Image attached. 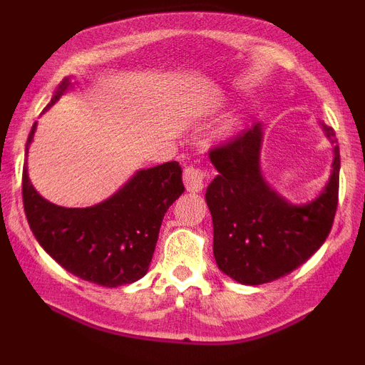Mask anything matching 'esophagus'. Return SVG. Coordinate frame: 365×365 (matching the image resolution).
Here are the masks:
<instances>
[{
	"label": "esophagus",
	"instance_id": "34e87169",
	"mask_svg": "<svg viewBox=\"0 0 365 365\" xmlns=\"http://www.w3.org/2000/svg\"><path fill=\"white\" fill-rule=\"evenodd\" d=\"M204 182H206V173H204L200 168H195V166H187L183 170V183H185V188L188 192H200L204 188Z\"/></svg>",
	"mask_w": 365,
	"mask_h": 365
}]
</instances>
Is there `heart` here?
I'll use <instances>...</instances> for the list:
<instances>
[{
    "mask_svg": "<svg viewBox=\"0 0 365 365\" xmlns=\"http://www.w3.org/2000/svg\"><path fill=\"white\" fill-rule=\"evenodd\" d=\"M230 128H232V125H226V127L220 130V135H226V133H230Z\"/></svg>",
    "mask_w": 365,
    "mask_h": 365,
    "instance_id": "1",
    "label": "heart"
}]
</instances>
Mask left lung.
<instances>
[{
  "label": "left lung",
  "instance_id": "8db88e82",
  "mask_svg": "<svg viewBox=\"0 0 365 365\" xmlns=\"http://www.w3.org/2000/svg\"><path fill=\"white\" fill-rule=\"evenodd\" d=\"M333 144V170L319 197L292 204L262 177V123H254L209 158L217 170L206 200L212 216L217 267L242 284L274 282L307 261L328 238L338 206L340 149L334 130L322 125Z\"/></svg>",
  "mask_w": 365,
  "mask_h": 365
}]
</instances>
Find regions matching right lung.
<instances>
[{"label": "right lung", "mask_w": 365, "mask_h": 365, "mask_svg": "<svg viewBox=\"0 0 365 365\" xmlns=\"http://www.w3.org/2000/svg\"><path fill=\"white\" fill-rule=\"evenodd\" d=\"M70 87V78H63L44 111ZM36 127L32 125L25 153ZM183 190L182 168L170 161L137 171L116 194L96 206L61 207L36 190L27 163L22 175L25 216L36 240L68 273L110 288L133 283L148 273L165 212Z\"/></svg>", "instance_id": "add662e5"}]
</instances>
